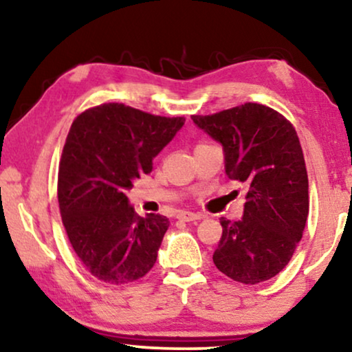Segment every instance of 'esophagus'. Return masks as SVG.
Returning <instances> with one entry per match:
<instances>
[{
    "label": "esophagus",
    "instance_id": "obj_1",
    "mask_svg": "<svg viewBox=\"0 0 352 352\" xmlns=\"http://www.w3.org/2000/svg\"><path fill=\"white\" fill-rule=\"evenodd\" d=\"M201 218H204V216L199 213H192V211H179V213H177V219L187 221V223H189V221H197Z\"/></svg>",
    "mask_w": 352,
    "mask_h": 352
}]
</instances>
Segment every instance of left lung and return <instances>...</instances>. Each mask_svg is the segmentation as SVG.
<instances>
[{
	"instance_id": "obj_1",
	"label": "left lung",
	"mask_w": 352,
	"mask_h": 352,
	"mask_svg": "<svg viewBox=\"0 0 352 352\" xmlns=\"http://www.w3.org/2000/svg\"><path fill=\"white\" fill-rule=\"evenodd\" d=\"M192 120L223 144L229 179L248 187L242 219L221 218L214 266L245 285L266 282L290 263L309 213L306 163L295 128L277 110L254 102Z\"/></svg>"
}]
</instances>
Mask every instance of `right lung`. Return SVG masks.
I'll use <instances>...</instances> for the list:
<instances>
[{"label":"right lung","mask_w":352,"mask_h":352,"mask_svg":"<svg viewBox=\"0 0 352 352\" xmlns=\"http://www.w3.org/2000/svg\"><path fill=\"white\" fill-rule=\"evenodd\" d=\"M184 117H160L109 102L81 112L67 134L57 199L67 237L81 264L100 282L123 285L153 267L170 221L141 218L124 192L152 171Z\"/></svg>","instance_id":"right-lung-1"}]
</instances>
